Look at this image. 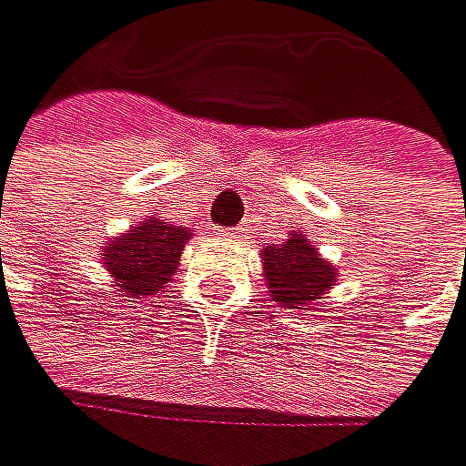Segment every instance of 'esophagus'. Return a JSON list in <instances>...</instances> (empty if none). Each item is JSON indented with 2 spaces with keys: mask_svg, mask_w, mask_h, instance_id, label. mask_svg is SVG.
Returning a JSON list of instances; mask_svg holds the SVG:
<instances>
[{
  "mask_svg": "<svg viewBox=\"0 0 466 466\" xmlns=\"http://www.w3.org/2000/svg\"><path fill=\"white\" fill-rule=\"evenodd\" d=\"M220 235L228 240H238V238H243V228H220Z\"/></svg>",
  "mask_w": 466,
  "mask_h": 466,
  "instance_id": "obj_1",
  "label": "esophagus"
}]
</instances>
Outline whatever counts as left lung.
<instances>
[{
  "instance_id": "left-lung-1",
  "label": "left lung",
  "mask_w": 466,
  "mask_h": 466,
  "mask_svg": "<svg viewBox=\"0 0 466 466\" xmlns=\"http://www.w3.org/2000/svg\"><path fill=\"white\" fill-rule=\"evenodd\" d=\"M263 278L272 300L286 309H303L332 289L338 272L300 231H295L286 243L263 248Z\"/></svg>"
}]
</instances>
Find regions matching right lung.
Instances as JSON below:
<instances>
[{"label":"right lung","mask_w":466,"mask_h":466,"mask_svg":"<svg viewBox=\"0 0 466 466\" xmlns=\"http://www.w3.org/2000/svg\"><path fill=\"white\" fill-rule=\"evenodd\" d=\"M188 240L191 228L148 218L128 228L126 235L108 240V246L102 248L106 252L102 266L108 268L123 298H151L171 283Z\"/></svg>","instance_id":"obj_1"}]
</instances>
